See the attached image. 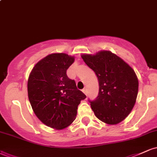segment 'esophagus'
<instances>
[{
  "label": "esophagus",
  "instance_id": "esophagus-1",
  "mask_svg": "<svg viewBox=\"0 0 157 157\" xmlns=\"http://www.w3.org/2000/svg\"><path fill=\"white\" fill-rule=\"evenodd\" d=\"M82 92H83L85 94H87V89H86V88H85V89H82Z\"/></svg>",
  "mask_w": 157,
  "mask_h": 157
}]
</instances>
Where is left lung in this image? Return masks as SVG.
Instances as JSON below:
<instances>
[{"label": "left lung", "instance_id": "left-lung-1", "mask_svg": "<svg viewBox=\"0 0 157 157\" xmlns=\"http://www.w3.org/2000/svg\"><path fill=\"white\" fill-rule=\"evenodd\" d=\"M81 57L99 82L98 96L89 100L95 116L109 125L122 122L131 113L137 97L139 82L133 68L109 51Z\"/></svg>", "mask_w": 157, "mask_h": 157}]
</instances>
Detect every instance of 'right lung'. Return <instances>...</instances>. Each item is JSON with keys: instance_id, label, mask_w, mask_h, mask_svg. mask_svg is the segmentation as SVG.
Returning a JSON list of instances; mask_svg holds the SVG:
<instances>
[{"instance_id": "1", "label": "right lung", "mask_w": 157, "mask_h": 157, "mask_svg": "<svg viewBox=\"0 0 157 157\" xmlns=\"http://www.w3.org/2000/svg\"><path fill=\"white\" fill-rule=\"evenodd\" d=\"M74 61L75 57L66 54H51L35 65L29 77L28 97L32 109L43 123L52 128L71 125L79 104L86 97L66 75Z\"/></svg>"}]
</instances>
